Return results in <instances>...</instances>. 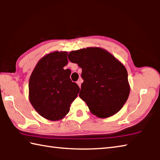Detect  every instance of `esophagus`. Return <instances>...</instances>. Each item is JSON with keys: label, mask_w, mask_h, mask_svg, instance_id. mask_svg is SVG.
Listing matches in <instances>:
<instances>
[{"label": "esophagus", "mask_w": 160, "mask_h": 160, "mask_svg": "<svg viewBox=\"0 0 160 160\" xmlns=\"http://www.w3.org/2000/svg\"><path fill=\"white\" fill-rule=\"evenodd\" d=\"M82 79H81V78H80V80L77 82V84L78 85V86L80 87V88L81 87V84H82Z\"/></svg>", "instance_id": "1"}]
</instances>
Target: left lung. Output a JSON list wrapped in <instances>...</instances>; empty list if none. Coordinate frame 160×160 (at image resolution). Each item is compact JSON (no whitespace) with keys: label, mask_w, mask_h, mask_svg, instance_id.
<instances>
[{"label":"left lung","mask_w":160,"mask_h":160,"mask_svg":"<svg viewBox=\"0 0 160 160\" xmlns=\"http://www.w3.org/2000/svg\"><path fill=\"white\" fill-rule=\"evenodd\" d=\"M70 62L82 68L79 96L92 113L107 118L117 113L128 98L130 85L125 66L105 49L88 47L72 51Z\"/></svg>","instance_id":"left-lung-1"}]
</instances>
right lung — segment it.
I'll use <instances>...</instances> for the list:
<instances>
[{"label":"right lung","mask_w":160,"mask_h":160,"mask_svg":"<svg viewBox=\"0 0 160 160\" xmlns=\"http://www.w3.org/2000/svg\"><path fill=\"white\" fill-rule=\"evenodd\" d=\"M67 51H54L44 56L32 71L29 82V98L34 109L50 121L64 118L80 88L70 78Z\"/></svg>","instance_id":"obj_1"}]
</instances>
